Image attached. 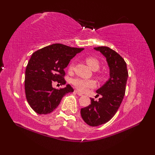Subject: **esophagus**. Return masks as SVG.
<instances>
[{"label": "esophagus", "mask_w": 155, "mask_h": 155, "mask_svg": "<svg viewBox=\"0 0 155 155\" xmlns=\"http://www.w3.org/2000/svg\"><path fill=\"white\" fill-rule=\"evenodd\" d=\"M75 92L77 93L78 96H83V94H82V93H81V92H79V91H77V90H75Z\"/></svg>", "instance_id": "34e87169"}]
</instances>
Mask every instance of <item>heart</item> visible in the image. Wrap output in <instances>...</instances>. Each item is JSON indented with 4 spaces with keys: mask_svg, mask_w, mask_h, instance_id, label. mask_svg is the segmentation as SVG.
Instances as JSON below:
<instances>
[{
    "mask_svg": "<svg viewBox=\"0 0 155 155\" xmlns=\"http://www.w3.org/2000/svg\"><path fill=\"white\" fill-rule=\"evenodd\" d=\"M85 61L89 66L93 70H98L100 66H101V63H100L98 59H97L96 57H86ZM74 62L72 61L71 64H70L69 67H68V70H69V71L71 72L74 70ZM72 83L78 91H81V92H85V91H87L90 88L95 87L96 85V81L92 79H84V78H74L72 81Z\"/></svg>",
    "mask_w": 155,
    "mask_h": 155,
    "instance_id": "obj_1",
    "label": "heart"
}]
</instances>
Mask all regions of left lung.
Wrapping results in <instances>:
<instances>
[{"instance_id": "8db88e82", "label": "left lung", "mask_w": 155, "mask_h": 155, "mask_svg": "<svg viewBox=\"0 0 155 155\" xmlns=\"http://www.w3.org/2000/svg\"><path fill=\"white\" fill-rule=\"evenodd\" d=\"M106 57L109 67L110 78L96 91L98 101L91 99V104L81 109V115L86 124L91 127L109 122L121 104L124 98L128 73L124 59L114 50L107 46L94 48Z\"/></svg>"}]
</instances>
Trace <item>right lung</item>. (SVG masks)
<instances>
[{"label":"right lung","mask_w":155,"mask_h":155,"mask_svg":"<svg viewBox=\"0 0 155 155\" xmlns=\"http://www.w3.org/2000/svg\"><path fill=\"white\" fill-rule=\"evenodd\" d=\"M83 50L54 44L32 54L26 68L25 88L28 103L37 114L53 111L64 96L74 91L70 85L55 89L52 87V83L57 82L61 85L66 83L64 69L70 60Z\"/></svg>","instance_id":"right-lung-1"}]
</instances>
